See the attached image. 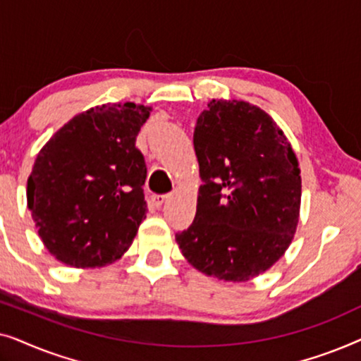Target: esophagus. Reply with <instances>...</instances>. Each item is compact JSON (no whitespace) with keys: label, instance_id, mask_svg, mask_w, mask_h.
<instances>
[{"label":"esophagus","instance_id":"obj_1","mask_svg":"<svg viewBox=\"0 0 361 361\" xmlns=\"http://www.w3.org/2000/svg\"><path fill=\"white\" fill-rule=\"evenodd\" d=\"M167 200V195H152L151 197V205L154 207V209H161L162 204Z\"/></svg>","mask_w":361,"mask_h":361}]
</instances>
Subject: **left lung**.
<instances>
[{
    "instance_id": "left-lung-1",
    "label": "left lung",
    "mask_w": 361,
    "mask_h": 361,
    "mask_svg": "<svg viewBox=\"0 0 361 361\" xmlns=\"http://www.w3.org/2000/svg\"><path fill=\"white\" fill-rule=\"evenodd\" d=\"M194 149L197 212L176 241L202 273L245 283L290 245L300 207L298 159L273 118L238 100L209 103L197 118Z\"/></svg>"
}]
</instances>
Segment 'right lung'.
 <instances>
[{
    "label": "right lung",
    "instance_id": "add662e5",
    "mask_svg": "<svg viewBox=\"0 0 361 361\" xmlns=\"http://www.w3.org/2000/svg\"><path fill=\"white\" fill-rule=\"evenodd\" d=\"M151 108L102 105L72 118L42 147L27 207L46 248L75 268L105 266L146 219V162L136 136Z\"/></svg>",
    "mask_w": 361,
    "mask_h": 361
}]
</instances>
